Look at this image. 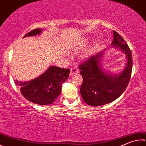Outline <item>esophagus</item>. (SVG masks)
<instances>
[{
  "mask_svg": "<svg viewBox=\"0 0 146 146\" xmlns=\"http://www.w3.org/2000/svg\"><path fill=\"white\" fill-rule=\"evenodd\" d=\"M78 73V70H77V68H72L71 69L70 75H74V74H76V73Z\"/></svg>",
  "mask_w": 146,
  "mask_h": 146,
  "instance_id": "1",
  "label": "esophagus"
}]
</instances>
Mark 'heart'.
<instances>
[{"label":"heart","mask_w":146,"mask_h":146,"mask_svg":"<svg viewBox=\"0 0 146 146\" xmlns=\"http://www.w3.org/2000/svg\"><path fill=\"white\" fill-rule=\"evenodd\" d=\"M98 43V40L95 41V42H94V43L93 45H92V46L91 48H90V49L88 50V52H87L86 53V54H85V55H84V57H87L89 56L90 55H91V54H92V53H93V52L94 51V50H95V48H96Z\"/></svg>","instance_id":"1"}]
</instances>
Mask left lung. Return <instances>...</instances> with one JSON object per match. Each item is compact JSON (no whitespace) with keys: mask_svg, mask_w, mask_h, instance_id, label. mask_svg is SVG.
<instances>
[{"mask_svg":"<svg viewBox=\"0 0 146 146\" xmlns=\"http://www.w3.org/2000/svg\"><path fill=\"white\" fill-rule=\"evenodd\" d=\"M113 47L120 49L126 54L125 68L119 75H113L103 71L101 59L104 51L97 53L79 66L83 82L80 87L82 99L90 106H102L112 102L125 91L131 78L132 55L131 50L124 39L113 31Z\"/></svg>","mask_w":146,"mask_h":146,"instance_id":"1","label":"left lung"}]
</instances>
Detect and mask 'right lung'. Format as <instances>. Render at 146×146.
Returning a JSON list of instances; mask_svg holds the SVG:
<instances>
[{"mask_svg": "<svg viewBox=\"0 0 146 146\" xmlns=\"http://www.w3.org/2000/svg\"><path fill=\"white\" fill-rule=\"evenodd\" d=\"M42 31L41 29H34L23 38L39 35ZM70 72L69 69L50 66L45 72L33 80L25 82L17 80L15 82L17 86H21V93L27 100L38 105H50L60 95L62 83L68 79Z\"/></svg>", "mask_w": 146, "mask_h": 146, "instance_id": "right-lung-1", "label": "right lung"}]
</instances>
